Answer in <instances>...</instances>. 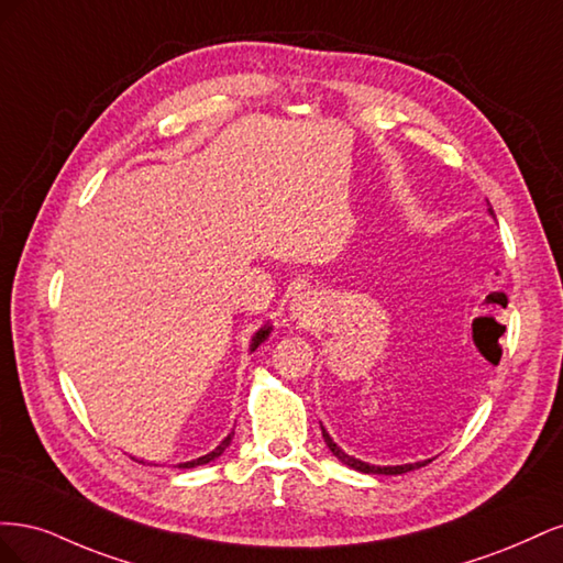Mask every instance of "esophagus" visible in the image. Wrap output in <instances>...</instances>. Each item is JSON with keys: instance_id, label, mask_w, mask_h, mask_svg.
Returning a JSON list of instances; mask_svg holds the SVG:
<instances>
[{"instance_id": "1", "label": "esophagus", "mask_w": 563, "mask_h": 563, "mask_svg": "<svg viewBox=\"0 0 563 563\" xmlns=\"http://www.w3.org/2000/svg\"><path fill=\"white\" fill-rule=\"evenodd\" d=\"M291 310H294V317H298V319H302V321H310L312 314H314V302H312L310 298L298 296V298L294 300V305H291Z\"/></svg>"}]
</instances>
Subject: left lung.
Returning a JSON list of instances; mask_svg holds the SVG:
<instances>
[{"mask_svg":"<svg viewBox=\"0 0 563 563\" xmlns=\"http://www.w3.org/2000/svg\"><path fill=\"white\" fill-rule=\"evenodd\" d=\"M488 213L496 218V213H493V209H488ZM321 437H323V441H327V446H329V451L340 460V463L343 465H347V467H352V470H356V472H364V474H404V472H411V470H418V467H424L428 463H432V460H420V463H408V465H387V467H380V465H368V463H364V460H356V457H352V455H347L343 449H340L335 441L331 439V434L321 428Z\"/></svg>","mask_w":563,"mask_h":563,"instance_id":"obj_1","label":"left lung"}]
</instances>
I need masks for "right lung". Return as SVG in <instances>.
<instances>
[{"label": "right lung", "instance_id": "add662e5", "mask_svg": "<svg viewBox=\"0 0 563 563\" xmlns=\"http://www.w3.org/2000/svg\"><path fill=\"white\" fill-rule=\"evenodd\" d=\"M269 331H272V327H263L258 333L253 335V340H251V352L258 347L263 340H267V335H269ZM232 437H234V432L232 434H228L223 441H220V444L211 451V453H207V455H201V457H197V460H187V463H180L178 467L180 470H190V467H199V465H207V463H211V460H216L218 455H223V451L230 446V441H232Z\"/></svg>", "mask_w": 563, "mask_h": 563}]
</instances>
